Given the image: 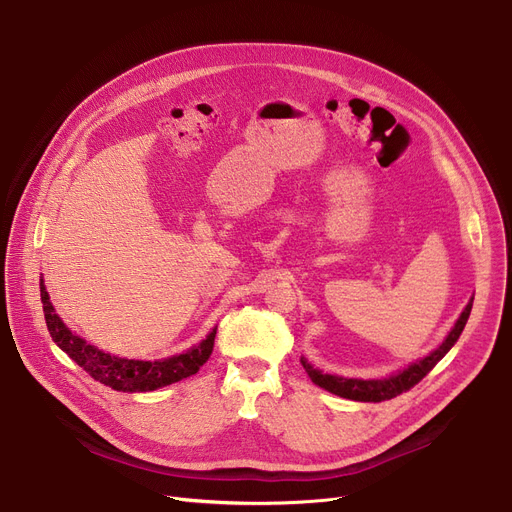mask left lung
I'll list each match as a JSON object with an SVG mask.
<instances>
[{"instance_id":"obj_1","label":"left lung","mask_w":512,"mask_h":512,"mask_svg":"<svg viewBox=\"0 0 512 512\" xmlns=\"http://www.w3.org/2000/svg\"><path fill=\"white\" fill-rule=\"evenodd\" d=\"M471 304L473 300H469V304L465 306V311L461 313L459 321L455 323V327L451 329V333L447 335L445 342H442L440 348H436L430 356L414 362L412 366H407L405 370H401L399 374H393V377L389 379H383V381H360V379H344V377H333V374H323L321 370L313 368L309 362H306L304 358L300 360L304 370L309 372V377L315 385L323 387L325 391L333 393V395H339V397H346V399H354V401H387V399H393L405 391H410L414 385H418L426 374L445 358V354L455 346V342L459 339L467 319H469V313H471Z\"/></svg>"}]
</instances>
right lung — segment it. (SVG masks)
Instances as JSON below:
<instances>
[{"label": "right lung", "mask_w": 512, "mask_h": 512, "mask_svg": "<svg viewBox=\"0 0 512 512\" xmlns=\"http://www.w3.org/2000/svg\"><path fill=\"white\" fill-rule=\"evenodd\" d=\"M41 302H43L47 329L53 337V342L74 362H78V366H82L94 381L107 385L115 391L144 393V391H154L166 385H173L177 381H183L206 364L214 350L216 329L203 339L199 346L173 358L156 360V362L117 358L86 344L82 337H78L76 333H72L65 327V323L57 317L53 309L43 280H41Z\"/></svg>", "instance_id": "1"}]
</instances>
